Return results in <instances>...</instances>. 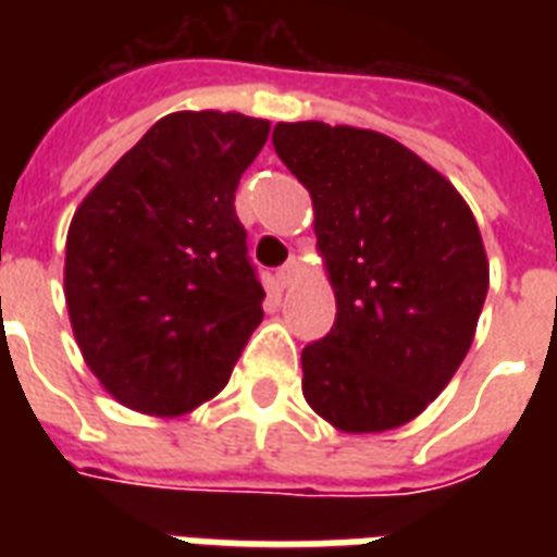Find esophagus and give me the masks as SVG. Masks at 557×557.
Instances as JSON below:
<instances>
[{
    "mask_svg": "<svg viewBox=\"0 0 557 557\" xmlns=\"http://www.w3.org/2000/svg\"><path fill=\"white\" fill-rule=\"evenodd\" d=\"M297 271H300V262H297V260H288L286 265H280V269H277V283H280V286H283V288L292 286V280L297 277Z\"/></svg>",
    "mask_w": 557,
    "mask_h": 557,
    "instance_id": "1",
    "label": "esophagus"
}]
</instances>
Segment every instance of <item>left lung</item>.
<instances>
[{"instance_id":"8db88e82","label":"left lung","mask_w":557,"mask_h":557,"mask_svg":"<svg viewBox=\"0 0 557 557\" xmlns=\"http://www.w3.org/2000/svg\"><path fill=\"white\" fill-rule=\"evenodd\" d=\"M309 190L338 314L304 349V396L347 433L410 422L454 379L483 312L488 260L466 199L405 144L321 121L274 126Z\"/></svg>"}]
</instances>
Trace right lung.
Masks as SVG:
<instances>
[{
  "mask_svg": "<svg viewBox=\"0 0 557 557\" xmlns=\"http://www.w3.org/2000/svg\"><path fill=\"white\" fill-rule=\"evenodd\" d=\"M271 124L173 112L81 201L65 306L100 384L138 413L182 416L225 387L262 321L234 193Z\"/></svg>",
  "mask_w": 557,
  "mask_h": 557,
  "instance_id": "right-lung-1",
  "label": "right lung"
}]
</instances>
